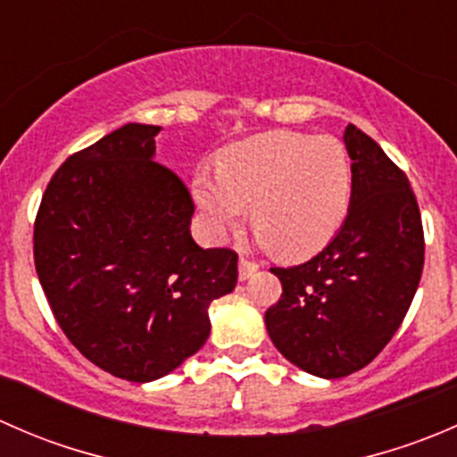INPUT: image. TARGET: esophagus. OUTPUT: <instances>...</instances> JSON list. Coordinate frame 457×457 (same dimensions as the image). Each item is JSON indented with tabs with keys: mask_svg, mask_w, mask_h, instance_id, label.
Here are the masks:
<instances>
[{
	"mask_svg": "<svg viewBox=\"0 0 457 457\" xmlns=\"http://www.w3.org/2000/svg\"><path fill=\"white\" fill-rule=\"evenodd\" d=\"M256 271H258L256 262L247 261V258H241V261H238V278L241 280H250Z\"/></svg>",
	"mask_w": 457,
	"mask_h": 457,
	"instance_id": "esophagus-1",
	"label": "esophagus"
}]
</instances>
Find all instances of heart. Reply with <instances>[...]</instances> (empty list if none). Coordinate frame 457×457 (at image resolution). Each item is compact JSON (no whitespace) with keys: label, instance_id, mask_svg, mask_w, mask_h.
<instances>
[{"label":"heart","instance_id":"obj_1","mask_svg":"<svg viewBox=\"0 0 457 457\" xmlns=\"http://www.w3.org/2000/svg\"><path fill=\"white\" fill-rule=\"evenodd\" d=\"M352 187V161L336 137L265 132L225 147L216 174H196L192 195L212 237L237 229L252 205L265 245L305 258L343 228Z\"/></svg>","mask_w":457,"mask_h":457}]
</instances>
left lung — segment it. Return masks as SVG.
Segmentation results:
<instances>
[{"label": "left lung", "mask_w": 457, "mask_h": 457, "mask_svg": "<svg viewBox=\"0 0 457 457\" xmlns=\"http://www.w3.org/2000/svg\"><path fill=\"white\" fill-rule=\"evenodd\" d=\"M352 205L322 252L274 267L283 294L265 312L274 347L298 370L345 378L370 365L398 331L425 265V234L407 177L349 123Z\"/></svg>", "instance_id": "obj_1"}]
</instances>
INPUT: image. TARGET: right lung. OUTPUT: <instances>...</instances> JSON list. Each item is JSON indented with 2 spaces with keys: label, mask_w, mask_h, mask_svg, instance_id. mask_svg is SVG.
Masks as SVG:
<instances>
[{
  "label": "right lung",
  "mask_w": 457,
  "mask_h": 457,
  "mask_svg": "<svg viewBox=\"0 0 457 457\" xmlns=\"http://www.w3.org/2000/svg\"><path fill=\"white\" fill-rule=\"evenodd\" d=\"M161 126L126 123L54 172L35 220V267L72 345L130 382L168 376L205 345L210 303L238 256L190 234V192L154 161Z\"/></svg>",
  "instance_id": "add662e5"
}]
</instances>
